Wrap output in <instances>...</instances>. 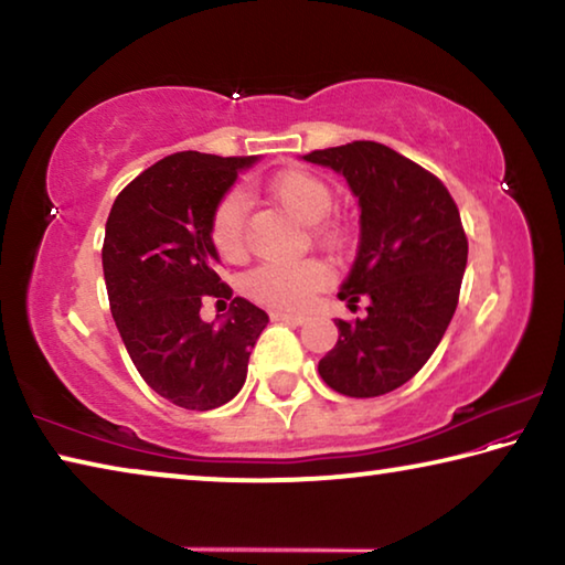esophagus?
Segmentation results:
<instances>
[{"label":"esophagus","instance_id":"34e87169","mask_svg":"<svg viewBox=\"0 0 565 565\" xmlns=\"http://www.w3.org/2000/svg\"><path fill=\"white\" fill-rule=\"evenodd\" d=\"M271 321H281V323H291V327H301L306 317H303V313H294V311H271Z\"/></svg>","mask_w":565,"mask_h":565}]
</instances>
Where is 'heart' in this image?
<instances>
[{
  "instance_id": "heart-1",
  "label": "heart",
  "mask_w": 565,
  "mask_h": 565,
  "mask_svg": "<svg viewBox=\"0 0 565 565\" xmlns=\"http://www.w3.org/2000/svg\"><path fill=\"white\" fill-rule=\"evenodd\" d=\"M271 196L306 224H313V232L321 242H341V228L329 222L333 206V191L321 177L303 169H286L276 174L269 184ZM246 212L248 202L242 189H232L214 206L209 234L216 252L224 259H238L246 248ZM329 281V271L321 262H264L244 276V291L279 309H299L313 291Z\"/></svg>"
}]
</instances>
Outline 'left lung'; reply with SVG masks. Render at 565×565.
I'll return each mask as SVG.
<instances>
[{
  "mask_svg": "<svg viewBox=\"0 0 565 565\" xmlns=\"http://www.w3.org/2000/svg\"><path fill=\"white\" fill-rule=\"evenodd\" d=\"M303 159L337 171L359 199V252L339 299L349 309L369 299L363 319H337L319 374L343 396H384L418 374L454 319L468 259L461 214L431 171L376 141Z\"/></svg>",
  "mask_w": 565,
  "mask_h": 565,
  "instance_id": "8db88e82",
  "label": "left lung"
}]
</instances>
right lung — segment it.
Masks as SVG:
<instances>
[{"label": "right lung", "instance_id": "right-lung-1", "mask_svg": "<svg viewBox=\"0 0 565 565\" xmlns=\"http://www.w3.org/2000/svg\"><path fill=\"white\" fill-rule=\"evenodd\" d=\"M259 157L179 151L121 189L104 232L102 266L111 317L141 379L171 404L212 411L246 381L248 356L269 323L252 301L222 321L199 317L206 296L232 299L214 271V206Z\"/></svg>", "mask_w": 565, "mask_h": 565}]
</instances>
